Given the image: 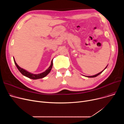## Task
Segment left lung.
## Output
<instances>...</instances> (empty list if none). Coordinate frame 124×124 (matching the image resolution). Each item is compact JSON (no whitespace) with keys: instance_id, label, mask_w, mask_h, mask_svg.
<instances>
[{"instance_id":"8db88e82","label":"left lung","mask_w":124,"mask_h":124,"mask_svg":"<svg viewBox=\"0 0 124 124\" xmlns=\"http://www.w3.org/2000/svg\"><path fill=\"white\" fill-rule=\"evenodd\" d=\"M107 67H106L105 68V69H106V68L107 67ZM105 69H104V70H105ZM103 70H102V71H101V72H100V73H97V74H95V75H93V76H86V77H91V78H92V77H96L97 76H98L99 75H100V74H101V73H102V72H103Z\"/></svg>"}]
</instances>
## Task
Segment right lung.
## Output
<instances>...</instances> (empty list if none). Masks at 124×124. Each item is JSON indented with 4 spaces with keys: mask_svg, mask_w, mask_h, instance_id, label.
I'll return each mask as SVG.
<instances>
[{
    "mask_svg": "<svg viewBox=\"0 0 124 124\" xmlns=\"http://www.w3.org/2000/svg\"><path fill=\"white\" fill-rule=\"evenodd\" d=\"M14 62H15V63L16 64V67L17 68L18 70L19 71V72H20L23 75L29 78L32 79H40V78H44L46 76H47L50 72V71H51V70L52 69V66H53V60H52L51 65L50 66V67L46 70L45 71V72H43L42 73H40V74H34L28 72V71H26L25 70L21 68L16 64V61L15 60V59H14Z\"/></svg>",
    "mask_w": 124,
    "mask_h": 124,
    "instance_id": "add662e5",
    "label": "right lung"
}]
</instances>
